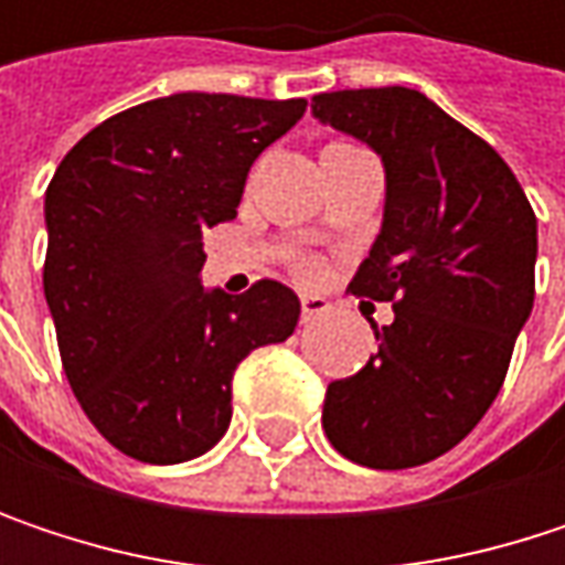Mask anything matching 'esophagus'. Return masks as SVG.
<instances>
[{
    "label": "esophagus",
    "instance_id": "esophagus-1",
    "mask_svg": "<svg viewBox=\"0 0 565 565\" xmlns=\"http://www.w3.org/2000/svg\"><path fill=\"white\" fill-rule=\"evenodd\" d=\"M327 310H330V300H327V297H320V294H303V297H300V320H303V323L323 317Z\"/></svg>",
    "mask_w": 565,
    "mask_h": 565
}]
</instances>
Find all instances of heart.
Instances as JSON below:
<instances>
[{
  "instance_id": "1",
  "label": "heart",
  "mask_w": 565,
  "mask_h": 565,
  "mask_svg": "<svg viewBox=\"0 0 565 565\" xmlns=\"http://www.w3.org/2000/svg\"><path fill=\"white\" fill-rule=\"evenodd\" d=\"M300 275H303V278H313V275H317V265H313V262H303V265H300Z\"/></svg>"
}]
</instances>
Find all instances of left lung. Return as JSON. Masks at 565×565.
<instances>
[{
	"label": "left lung",
	"instance_id": "1",
	"mask_svg": "<svg viewBox=\"0 0 565 565\" xmlns=\"http://www.w3.org/2000/svg\"><path fill=\"white\" fill-rule=\"evenodd\" d=\"M310 110L383 157V232L350 290L395 310L370 363L327 386L323 431L363 468H415L504 386L533 310L536 215L498 150L412 87L330 90Z\"/></svg>",
	"mask_w": 565,
	"mask_h": 565
}]
</instances>
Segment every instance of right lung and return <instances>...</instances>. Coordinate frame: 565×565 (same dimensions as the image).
<instances>
[{"label": "right lung", "instance_id": "1", "mask_svg": "<svg viewBox=\"0 0 565 565\" xmlns=\"http://www.w3.org/2000/svg\"><path fill=\"white\" fill-rule=\"evenodd\" d=\"M303 97L172 94L81 137L45 192V300L61 366L94 428L147 465L205 455L232 422V376L284 343L300 300L278 281L205 290L202 232L238 215L252 163Z\"/></svg>", "mask_w": 565, "mask_h": 565}]
</instances>
